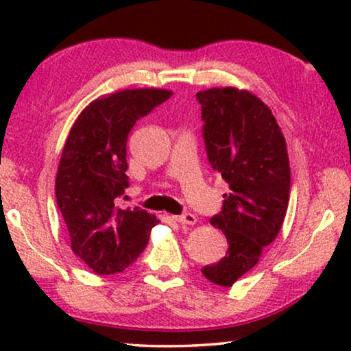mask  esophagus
<instances>
[{
  "instance_id": "esophagus-1",
  "label": "esophagus",
  "mask_w": 351,
  "mask_h": 351,
  "mask_svg": "<svg viewBox=\"0 0 351 351\" xmlns=\"http://www.w3.org/2000/svg\"><path fill=\"white\" fill-rule=\"evenodd\" d=\"M176 220V222H179V223H182V225H195L196 223V217L193 214H190V213H186V214H184V215H174V217H172Z\"/></svg>"
}]
</instances>
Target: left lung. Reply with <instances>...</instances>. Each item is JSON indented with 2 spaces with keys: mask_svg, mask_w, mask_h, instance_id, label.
Returning <instances> with one entry per match:
<instances>
[{
  "mask_svg": "<svg viewBox=\"0 0 351 351\" xmlns=\"http://www.w3.org/2000/svg\"><path fill=\"white\" fill-rule=\"evenodd\" d=\"M209 162L228 184L222 213L210 223L222 230L228 251L201 268L210 282L230 287L252 270L285 222L291 193L286 138L271 110L251 90H199Z\"/></svg>",
  "mask_w": 351,
  "mask_h": 351,
  "instance_id": "8db88e82",
  "label": "left lung"
}]
</instances>
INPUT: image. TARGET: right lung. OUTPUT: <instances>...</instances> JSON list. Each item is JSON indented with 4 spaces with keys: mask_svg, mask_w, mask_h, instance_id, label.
Returning a JSON list of instances; mask_svg holds the SVG:
<instances>
[{
    "mask_svg": "<svg viewBox=\"0 0 351 351\" xmlns=\"http://www.w3.org/2000/svg\"><path fill=\"white\" fill-rule=\"evenodd\" d=\"M172 95L169 89H121L78 114L56 176V198L73 252L97 275L136 262L160 222L141 208H118L128 182L126 143L134 124Z\"/></svg>",
    "mask_w": 351,
    "mask_h": 351,
    "instance_id": "1",
    "label": "right lung"
}]
</instances>
